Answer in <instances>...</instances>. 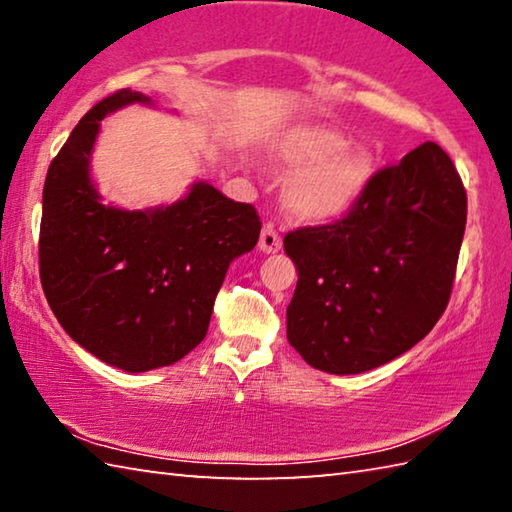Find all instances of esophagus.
I'll use <instances>...</instances> for the list:
<instances>
[{
	"label": "esophagus",
	"mask_w": 512,
	"mask_h": 512,
	"mask_svg": "<svg viewBox=\"0 0 512 512\" xmlns=\"http://www.w3.org/2000/svg\"><path fill=\"white\" fill-rule=\"evenodd\" d=\"M280 248H282V237L277 235L273 225H264L262 237H259V250H262V253H277Z\"/></svg>",
	"instance_id": "esophagus-1"
}]
</instances>
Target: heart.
Here are the masks:
<instances>
[{
	"label": "heart",
	"instance_id": "heart-1",
	"mask_svg": "<svg viewBox=\"0 0 512 512\" xmlns=\"http://www.w3.org/2000/svg\"><path fill=\"white\" fill-rule=\"evenodd\" d=\"M275 153L289 171H300L289 189V207L305 221H329L352 210L375 173L368 149L318 124L291 128L277 140Z\"/></svg>",
	"mask_w": 512,
	"mask_h": 512
}]
</instances>
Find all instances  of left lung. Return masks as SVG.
Returning <instances> with one entry per match:
<instances>
[{"label":"left lung","instance_id":"left-lung-1","mask_svg":"<svg viewBox=\"0 0 512 512\" xmlns=\"http://www.w3.org/2000/svg\"><path fill=\"white\" fill-rule=\"evenodd\" d=\"M467 221L454 162L424 142L372 176L348 214L284 237L298 284L287 339L309 366L357 375L427 336L452 296Z\"/></svg>","mask_w":512,"mask_h":512}]
</instances>
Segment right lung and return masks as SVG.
<instances>
[{"mask_svg": "<svg viewBox=\"0 0 512 512\" xmlns=\"http://www.w3.org/2000/svg\"><path fill=\"white\" fill-rule=\"evenodd\" d=\"M144 94L119 90L85 115L49 164L38 241L51 311L94 357L126 372L169 366L210 327L225 271L253 250L262 221L207 183L153 212L99 203L88 173L99 121Z\"/></svg>", "mask_w": 512, "mask_h": 512, "instance_id": "add662e5", "label": "right lung"}]
</instances>
